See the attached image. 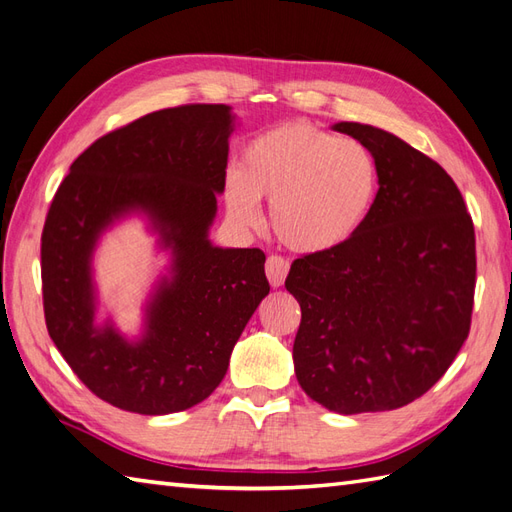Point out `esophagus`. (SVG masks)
<instances>
[{"instance_id": "obj_1", "label": "esophagus", "mask_w": 512, "mask_h": 512, "mask_svg": "<svg viewBox=\"0 0 512 512\" xmlns=\"http://www.w3.org/2000/svg\"><path fill=\"white\" fill-rule=\"evenodd\" d=\"M265 271H267L269 284L273 286V289H278V286L284 284L286 273H289V260L282 256H269L265 263Z\"/></svg>"}]
</instances>
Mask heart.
I'll return each mask as SVG.
<instances>
[{
  "label": "heart",
  "instance_id": "heart-1",
  "mask_svg": "<svg viewBox=\"0 0 512 512\" xmlns=\"http://www.w3.org/2000/svg\"><path fill=\"white\" fill-rule=\"evenodd\" d=\"M378 193L380 167L367 145L293 121L245 145L241 171L226 178L223 202L236 226L256 228L258 199H267L271 228L286 247L326 254L360 232Z\"/></svg>",
  "mask_w": 512,
  "mask_h": 512
}]
</instances>
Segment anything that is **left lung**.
Here are the masks:
<instances>
[{
  "instance_id": "1",
  "label": "left lung",
  "mask_w": 512,
  "mask_h": 512,
  "mask_svg": "<svg viewBox=\"0 0 512 512\" xmlns=\"http://www.w3.org/2000/svg\"><path fill=\"white\" fill-rule=\"evenodd\" d=\"M332 128L371 149L380 193L352 241L293 260L284 286L302 308L295 376L334 413H380L430 391L463 347L476 232L439 162L380 128Z\"/></svg>"
}]
</instances>
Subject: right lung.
Here are the masks:
<instances>
[{"label":"right lung","instance_id":"add662e5","mask_svg":"<svg viewBox=\"0 0 512 512\" xmlns=\"http://www.w3.org/2000/svg\"><path fill=\"white\" fill-rule=\"evenodd\" d=\"M230 106L186 104L136 119L73 160L41 236L47 332L99 400L139 415H169L213 393L234 343L269 293L258 247L208 241L226 186ZM143 209L174 252V276L148 307L146 334L130 344L94 326L90 254L109 223Z\"/></svg>","mask_w":512,"mask_h":512}]
</instances>
